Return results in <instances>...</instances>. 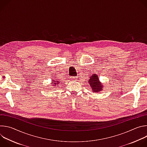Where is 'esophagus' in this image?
<instances>
[{"instance_id": "obj_1", "label": "esophagus", "mask_w": 147, "mask_h": 147, "mask_svg": "<svg viewBox=\"0 0 147 147\" xmlns=\"http://www.w3.org/2000/svg\"><path fill=\"white\" fill-rule=\"evenodd\" d=\"M70 78L73 80V81H77V78H78V77H71Z\"/></svg>"}]
</instances>
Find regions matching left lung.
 I'll use <instances>...</instances> for the list:
<instances>
[{"label":"left lung","instance_id":"1","mask_svg":"<svg viewBox=\"0 0 147 147\" xmlns=\"http://www.w3.org/2000/svg\"><path fill=\"white\" fill-rule=\"evenodd\" d=\"M92 88V91L93 92H98L102 90V88L104 87L103 85L99 81L98 76L96 74H92L91 77L88 81H87Z\"/></svg>","mask_w":147,"mask_h":147}]
</instances>
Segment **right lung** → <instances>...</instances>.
Listing matches in <instances>:
<instances>
[{"label":"right lung","instance_id":"add662e5","mask_svg":"<svg viewBox=\"0 0 147 147\" xmlns=\"http://www.w3.org/2000/svg\"><path fill=\"white\" fill-rule=\"evenodd\" d=\"M53 82H52V83H53V84H51L52 85V87H57V85H59L60 84L59 81H57V80H53ZM52 88H53V87H52Z\"/></svg>","mask_w":147,"mask_h":147}]
</instances>
